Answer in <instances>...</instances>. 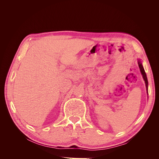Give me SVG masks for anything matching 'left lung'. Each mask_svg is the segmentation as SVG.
Returning <instances> with one entry per match:
<instances>
[{"label": "left lung", "instance_id": "obj_1", "mask_svg": "<svg viewBox=\"0 0 159 159\" xmlns=\"http://www.w3.org/2000/svg\"><path fill=\"white\" fill-rule=\"evenodd\" d=\"M138 64H139V68H140V71H141V73L143 75V78L145 80V85H146V88H147V94H148V80H147V75L145 71V70L143 68V66L141 64V62L140 61V60H138Z\"/></svg>", "mask_w": 159, "mask_h": 159}]
</instances>
